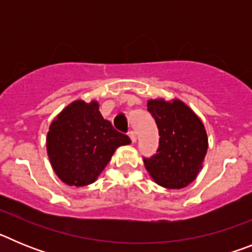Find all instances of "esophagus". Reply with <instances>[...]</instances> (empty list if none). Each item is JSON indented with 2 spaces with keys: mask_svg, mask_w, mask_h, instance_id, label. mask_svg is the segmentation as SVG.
Returning a JSON list of instances; mask_svg holds the SVG:
<instances>
[{
  "mask_svg": "<svg viewBox=\"0 0 252 252\" xmlns=\"http://www.w3.org/2000/svg\"><path fill=\"white\" fill-rule=\"evenodd\" d=\"M128 136H130V139H131V141L132 142H136V133H135V131H130V132H128Z\"/></svg>",
  "mask_w": 252,
  "mask_h": 252,
  "instance_id": "1",
  "label": "esophagus"
}]
</instances>
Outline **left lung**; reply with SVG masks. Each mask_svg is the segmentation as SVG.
<instances>
[{"instance_id":"1","label":"left lung","mask_w":252,"mask_h":252,"mask_svg":"<svg viewBox=\"0 0 252 252\" xmlns=\"http://www.w3.org/2000/svg\"><path fill=\"white\" fill-rule=\"evenodd\" d=\"M148 111L159 128V149L144 164L151 179L166 189L192 183L203 166L208 137L203 122L180 99H149Z\"/></svg>"}]
</instances>
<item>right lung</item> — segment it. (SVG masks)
I'll use <instances>...</instances> for the list:
<instances>
[{
	"instance_id": "add662e5",
	"label": "right lung",
	"mask_w": 252,
	"mask_h": 252,
	"mask_svg": "<svg viewBox=\"0 0 252 252\" xmlns=\"http://www.w3.org/2000/svg\"><path fill=\"white\" fill-rule=\"evenodd\" d=\"M131 144L99 112L95 99H77L53 120L46 135L51 168L63 183L86 187L94 183L116 149Z\"/></svg>"
}]
</instances>
